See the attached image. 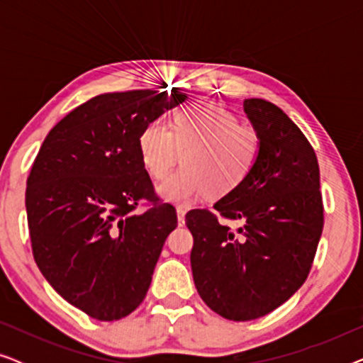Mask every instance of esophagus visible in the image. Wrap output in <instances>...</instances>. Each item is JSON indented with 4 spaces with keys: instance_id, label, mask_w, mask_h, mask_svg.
Returning a JSON list of instances; mask_svg holds the SVG:
<instances>
[{
    "instance_id": "1",
    "label": "esophagus",
    "mask_w": 363,
    "mask_h": 363,
    "mask_svg": "<svg viewBox=\"0 0 363 363\" xmlns=\"http://www.w3.org/2000/svg\"><path fill=\"white\" fill-rule=\"evenodd\" d=\"M185 215H186V208H185V206H177L178 225H180V226L185 225Z\"/></svg>"
}]
</instances>
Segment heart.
I'll return each instance as SVG.
<instances>
[{
	"mask_svg": "<svg viewBox=\"0 0 363 363\" xmlns=\"http://www.w3.org/2000/svg\"><path fill=\"white\" fill-rule=\"evenodd\" d=\"M261 135L236 113L216 106H190L173 113L172 128L155 121L140 133V153L148 173L165 178L185 157V167L158 186L173 203L226 196L238 190L261 157Z\"/></svg>",
	"mask_w": 363,
	"mask_h": 363,
	"instance_id": "1",
	"label": "heart"
}]
</instances>
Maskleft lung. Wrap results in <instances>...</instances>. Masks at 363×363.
<instances>
[{"mask_svg":"<svg viewBox=\"0 0 363 363\" xmlns=\"http://www.w3.org/2000/svg\"><path fill=\"white\" fill-rule=\"evenodd\" d=\"M261 157L250 178L215 203L191 210V271L198 294L230 320L259 319L289 299L309 276L324 228L319 163L301 128L274 104L246 99ZM240 219L233 232L219 221Z\"/></svg>","mask_w":363,"mask_h":363,"instance_id":"8db88e82","label":"left lung"}]
</instances>
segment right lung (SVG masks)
Returning <instances> with one entry per match:
<instances>
[{"mask_svg":"<svg viewBox=\"0 0 363 363\" xmlns=\"http://www.w3.org/2000/svg\"><path fill=\"white\" fill-rule=\"evenodd\" d=\"M186 94L173 89L101 94L44 138L26 186L34 261L69 304L97 320L140 306L175 206L160 201L140 153V133ZM149 208L137 212L138 203Z\"/></svg>","mask_w":363,"mask_h":363,"instance_id":"add662e5","label":"right lung"}]
</instances>
